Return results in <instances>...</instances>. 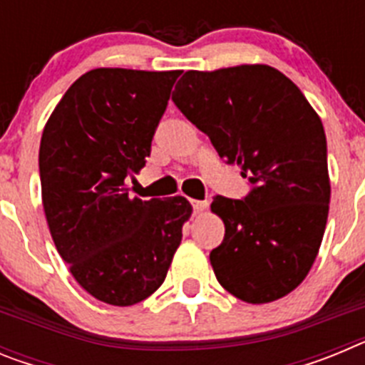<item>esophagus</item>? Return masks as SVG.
Returning a JSON list of instances; mask_svg holds the SVG:
<instances>
[{"mask_svg":"<svg viewBox=\"0 0 365 365\" xmlns=\"http://www.w3.org/2000/svg\"><path fill=\"white\" fill-rule=\"evenodd\" d=\"M192 206L193 210H195V214H201V212H205L206 208H208V201H195V199H193Z\"/></svg>","mask_w":365,"mask_h":365,"instance_id":"34e87169","label":"esophagus"}]
</instances>
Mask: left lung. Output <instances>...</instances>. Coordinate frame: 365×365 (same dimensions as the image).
<instances>
[{"mask_svg": "<svg viewBox=\"0 0 365 365\" xmlns=\"http://www.w3.org/2000/svg\"><path fill=\"white\" fill-rule=\"evenodd\" d=\"M172 100L252 185L245 199L212 202L225 222V240L210 252L215 278L247 303L283 298L309 274L327 225L331 182L318 113L292 80L263 63L186 71Z\"/></svg>", "mask_w": 365, "mask_h": 365, "instance_id": "1", "label": "left lung"}]
</instances>
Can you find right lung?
Masks as SVG:
<instances>
[{"label":"right lung","mask_w":365,"mask_h":365,"mask_svg":"<svg viewBox=\"0 0 365 365\" xmlns=\"http://www.w3.org/2000/svg\"><path fill=\"white\" fill-rule=\"evenodd\" d=\"M180 71L100 67L58 102L40 143L41 201L58 254L83 291L128 307L166 278L192 205L130 197L128 180L150 157L151 138Z\"/></svg>","instance_id":"obj_1"}]
</instances>
